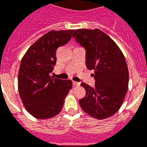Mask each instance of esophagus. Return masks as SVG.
Listing matches in <instances>:
<instances>
[{
	"instance_id": "34e87169",
	"label": "esophagus",
	"mask_w": 147,
	"mask_h": 147,
	"mask_svg": "<svg viewBox=\"0 0 147 147\" xmlns=\"http://www.w3.org/2000/svg\"><path fill=\"white\" fill-rule=\"evenodd\" d=\"M72 83H73V85H75V86L80 85V82H75V81H73V82H72Z\"/></svg>"
}]
</instances>
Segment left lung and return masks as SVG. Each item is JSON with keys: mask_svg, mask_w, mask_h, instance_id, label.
Returning a JSON list of instances; mask_svg holds the SVG:
<instances>
[{"mask_svg": "<svg viewBox=\"0 0 147 147\" xmlns=\"http://www.w3.org/2000/svg\"><path fill=\"white\" fill-rule=\"evenodd\" d=\"M72 37L86 50V67L94 70V87L86 83L82 109L92 117L108 118L117 112L128 89L129 71L125 57L114 40L99 29L76 30Z\"/></svg>", "mask_w": 147, "mask_h": 147, "instance_id": "left-lung-1", "label": "left lung"}]
</instances>
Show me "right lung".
I'll use <instances>...</instances> for the list:
<instances>
[{"instance_id":"right-lung-1","label":"right lung","mask_w":147,"mask_h":147,"mask_svg":"<svg viewBox=\"0 0 147 147\" xmlns=\"http://www.w3.org/2000/svg\"><path fill=\"white\" fill-rule=\"evenodd\" d=\"M73 31H49L31 45L22 58L18 73L20 97L36 118L48 119L59 114L71 89V80L53 78L50 72L56 62V50L69 42Z\"/></svg>"}]
</instances>
